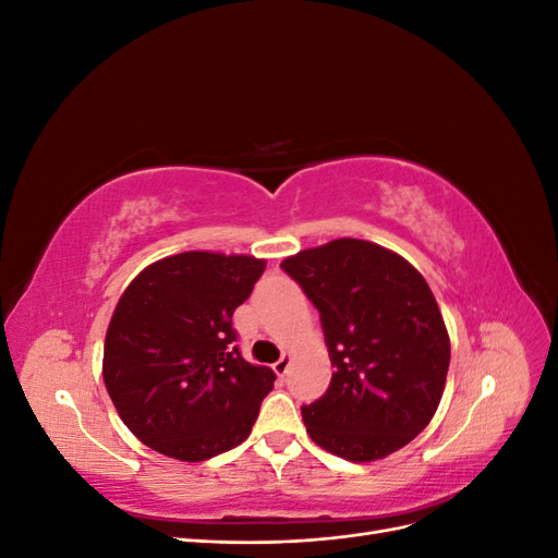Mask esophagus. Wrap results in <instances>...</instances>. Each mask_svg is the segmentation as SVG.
I'll return each mask as SVG.
<instances>
[{
  "instance_id": "esophagus-1",
  "label": "esophagus",
  "mask_w": 558,
  "mask_h": 558,
  "mask_svg": "<svg viewBox=\"0 0 558 558\" xmlns=\"http://www.w3.org/2000/svg\"><path fill=\"white\" fill-rule=\"evenodd\" d=\"M272 367H275V373H277L279 377H283L286 373H289V367H291V356H289V353H283V356H281Z\"/></svg>"
}]
</instances>
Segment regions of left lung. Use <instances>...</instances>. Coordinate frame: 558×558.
Here are the masks:
<instances>
[{
  "label": "left lung",
  "instance_id": "8db88e82",
  "mask_svg": "<svg viewBox=\"0 0 558 558\" xmlns=\"http://www.w3.org/2000/svg\"><path fill=\"white\" fill-rule=\"evenodd\" d=\"M320 314L332 379L302 404L312 440L353 463L384 459L440 404L449 335L426 279L398 253L335 240L281 263Z\"/></svg>",
  "mask_w": 558,
  "mask_h": 558
}]
</instances>
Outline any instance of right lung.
Returning <instances> with one entry per match:
<instances>
[{"label": "right lung", "instance_id": "right-lung-1", "mask_svg": "<svg viewBox=\"0 0 558 558\" xmlns=\"http://www.w3.org/2000/svg\"><path fill=\"white\" fill-rule=\"evenodd\" d=\"M263 272L253 256L189 251L148 265L118 300L102 373L146 447L197 463L246 440L277 377L242 359L232 314Z\"/></svg>", "mask_w": 558, "mask_h": 558}]
</instances>
